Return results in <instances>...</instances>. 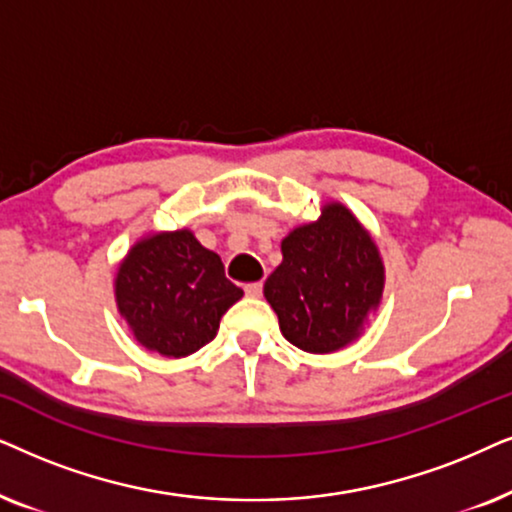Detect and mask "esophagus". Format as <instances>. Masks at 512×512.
<instances>
[{
  "label": "esophagus",
  "instance_id": "esophagus-1",
  "mask_svg": "<svg viewBox=\"0 0 512 512\" xmlns=\"http://www.w3.org/2000/svg\"><path fill=\"white\" fill-rule=\"evenodd\" d=\"M262 290H264L262 283H248V285H245V295H248V297H260Z\"/></svg>",
  "mask_w": 512,
  "mask_h": 512
}]
</instances>
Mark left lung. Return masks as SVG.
<instances>
[{
	"label": "left lung",
	"mask_w": 512,
	"mask_h": 512,
	"mask_svg": "<svg viewBox=\"0 0 512 512\" xmlns=\"http://www.w3.org/2000/svg\"><path fill=\"white\" fill-rule=\"evenodd\" d=\"M283 262L264 283L283 337L309 353H332L360 335L384 290V264L370 234L342 203L290 231Z\"/></svg>",
	"instance_id": "1"
}]
</instances>
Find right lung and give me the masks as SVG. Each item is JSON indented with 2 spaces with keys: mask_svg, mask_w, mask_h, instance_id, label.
Returning <instances> with one entry per match:
<instances>
[{
  "mask_svg": "<svg viewBox=\"0 0 512 512\" xmlns=\"http://www.w3.org/2000/svg\"><path fill=\"white\" fill-rule=\"evenodd\" d=\"M241 297L220 255L187 229L135 243L117 274L121 316L142 346L168 358L213 342L224 311Z\"/></svg>",
  "mask_w": 512,
  "mask_h": 512,
  "instance_id": "right-lung-1",
  "label": "right lung"
}]
</instances>
